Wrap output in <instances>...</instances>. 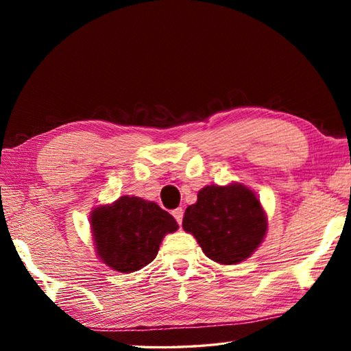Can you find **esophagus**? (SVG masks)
I'll return each mask as SVG.
<instances>
[{
    "instance_id": "34e87169",
    "label": "esophagus",
    "mask_w": 351,
    "mask_h": 351,
    "mask_svg": "<svg viewBox=\"0 0 351 351\" xmlns=\"http://www.w3.org/2000/svg\"><path fill=\"white\" fill-rule=\"evenodd\" d=\"M171 215L175 217V219L178 221V224L182 223V217H184V210L181 209V207H178V209H175L173 212H171Z\"/></svg>"
}]
</instances>
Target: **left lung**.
Wrapping results in <instances>:
<instances>
[{
  "instance_id": "1",
  "label": "left lung",
  "mask_w": 351,
  "mask_h": 351,
  "mask_svg": "<svg viewBox=\"0 0 351 351\" xmlns=\"http://www.w3.org/2000/svg\"><path fill=\"white\" fill-rule=\"evenodd\" d=\"M182 228L197 239L210 260L235 265L260 246L268 221L252 190L235 182L201 189L197 203L184 213Z\"/></svg>"
}]
</instances>
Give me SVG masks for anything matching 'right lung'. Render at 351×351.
I'll list each match as a JSON object with an SVG mask.
<instances>
[{"instance_id":"obj_1","label":"right lung","mask_w":351,"mask_h":351,"mask_svg":"<svg viewBox=\"0 0 351 351\" xmlns=\"http://www.w3.org/2000/svg\"><path fill=\"white\" fill-rule=\"evenodd\" d=\"M176 229L175 218L156 203L128 195L91 212L97 255L105 265L123 274L152 263L165 234Z\"/></svg>"}]
</instances>
